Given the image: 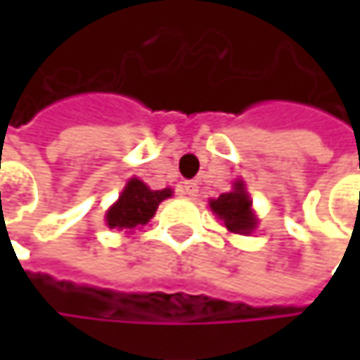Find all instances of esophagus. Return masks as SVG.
Segmentation results:
<instances>
[{
	"mask_svg": "<svg viewBox=\"0 0 360 360\" xmlns=\"http://www.w3.org/2000/svg\"><path fill=\"white\" fill-rule=\"evenodd\" d=\"M179 193L185 198H195L198 195V183L195 181H183L179 185Z\"/></svg>",
	"mask_w": 360,
	"mask_h": 360,
	"instance_id": "obj_1",
	"label": "esophagus"
}]
</instances>
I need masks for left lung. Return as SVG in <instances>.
I'll list each match as a JSON object with an SVG mask.
<instances>
[{
	"label": "left lung",
	"mask_w": 360,
	"mask_h": 360,
	"mask_svg": "<svg viewBox=\"0 0 360 360\" xmlns=\"http://www.w3.org/2000/svg\"><path fill=\"white\" fill-rule=\"evenodd\" d=\"M210 208L231 233L248 236L256 229L258 221L252 210V200L246 191L244 181H236L233 191L221 193L217 200H210Z\"/></svg>",
	"instance_id": "8db88e82"
}]
</instances>
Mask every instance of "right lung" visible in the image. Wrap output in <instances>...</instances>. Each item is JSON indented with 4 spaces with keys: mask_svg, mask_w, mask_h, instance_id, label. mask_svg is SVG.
<instances>
[{
    "mask_svg": "<svg viewBox=\"0 0 360 360\" xmlns=\"http://www.w3.org/2000/svg\"><path fill=\"white\" fill-rule=\"evenodd\" d=\"M173 189H150L143 181L129 179L118 200L106 212V223L110 229H135L146 225L154 214L162 200L171 198Z\"/></svg>",
    "mask_w": 360,
    "mask_h": 360,
    "instance_id": "1",
    "label": "right lung"
}]
</instances>
